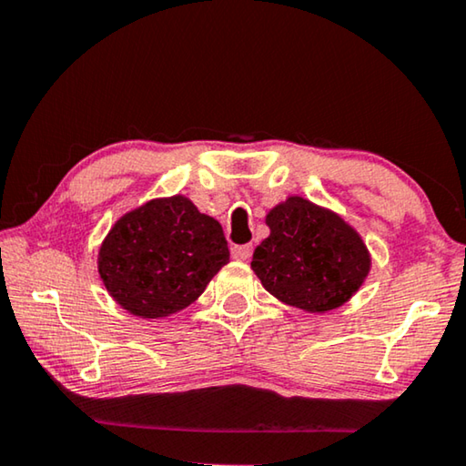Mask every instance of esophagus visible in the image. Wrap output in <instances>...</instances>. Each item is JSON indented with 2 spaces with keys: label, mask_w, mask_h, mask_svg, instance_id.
I'll use <instances>...</instances> for the list:
<instances>
[{
  "label": "esophagus",
  "mask_w": 466,
  "mask_h": 466,
  "mask_svg": "<svg viewBox=\"0 0 466 466\" xmlns=\"http://www.w3.org/2000/svg\"><path fill=\"white\" fill-rule=\"evenodd\" d=\"M250 253H253V247H250V245H236V247H232V257H234V259H238V261H247L248 257H250Z\"/></svg>",
  "instance_id": "esophagus-1"
}]
</instances>
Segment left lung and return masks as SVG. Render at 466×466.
Wrapping results in <instances>:
<instances>
[{
    "label": "left lung",
    "mask_w": 466,
    "mask_h": 466,
    "mask_svg": "<svg viewBox=\"0 0 466 466\" xmlns=\"http://www.w3.org/2000/svg\"><path fill=\"white\" fill-rule=\"evenodd\" d=\"M271 234L255 248L250 268L265 290L311 313L344 305L369 271L367 247L336 213L290 197L268 213Z\"/></svg>",
    "instance_id": "8db88e82"
}]
</instances>
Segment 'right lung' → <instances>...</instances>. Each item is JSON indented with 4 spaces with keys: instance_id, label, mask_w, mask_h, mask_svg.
Masks as SVG:
<instances>
[{
    "instance_id": "add662e5",
    "label": "right lung",
    "mask_w": 466,
    "mask_h": 466,
    "mask_svg": "<svg viewBox=\"0 0 466 466\" xmlns=\"http://www.w3.org/2000/svg\"><path fill=\"white\" fill-rule=\"evenodd\" d=\"M228 261L219 221L172 197L116 221L99 250V273L117 305L157 319L195 302Z\"/></svg>"
}]
</instances>
